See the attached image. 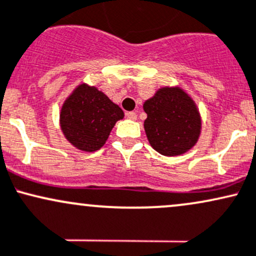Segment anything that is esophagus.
<instances>
[{"mask_svg":"<svg viewBox=\"0 0 256 256\" xmlns=\"http://www.w3.org/2000/svg\"><path fill=\"white\" fill-rule=\"evenodd\" d=\"M126 116H127L129 120H136V112H134V111H129V112L126 114Z\"/></svg>","mask_w":256,"mask_h":256,"instance_id":"34e87169","label":"esophagus"}]
</instances>
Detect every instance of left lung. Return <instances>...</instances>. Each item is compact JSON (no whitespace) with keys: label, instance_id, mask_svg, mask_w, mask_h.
<instances>
[{"label":"left lung","instance_id":"left-lung-1","mask_svg":"<svg viewBox=\"0 0 256 256\" xmlns=\"http://www.w3.org/2000/svg\"><path fill=\"white\" fill-rule=\"evenodd\" d=\"M144 122L151 146L164 156H178L197 142L200 117L192 99L180 88H162L146 100Z\"/></svg>","mask_w":256,"mask_h":256}]
</instances>
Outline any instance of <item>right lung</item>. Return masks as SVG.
<instances>
[{
	"instance_id": "right-lung-1",
	"label": "right lung",
	"mask_w": 256,
	"mask_h": 256,
	"mask_svg": "<svg viewBox=\"0 0 256 256\" xmlns=\"http://www.w3.org/2000/svg\"><path fill=\"white\" fill-rule=\"evenodd\" d=\"M124 114L102 92L81 84L65 100L60 126L66 139L82 151L99 150L108 140L114 123Z\"/></svg>"
}]
</instances>
